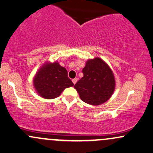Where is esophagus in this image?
<instances>
[{
  "label": "esophagus",
  "instance_id": "esophagus-1",
  "mask_svg": "<svg viewBox=\"0 0 153 153\" xmlns=\"http://www.w3.org/2000/svg\"><path fill=\"white\" fill-rule=\"evenodd\" d=\"M76 82H77V78H74V79H72V82L74 84L76 83Z\"/></svg>",
  "mask_w": 153,
  "mask_h": 153
}]
</instances>
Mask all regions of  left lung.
<instances>
[{
	"label": "left lung",
	"mask_w": 153,
	"mask_h": 153,
	"mask_svg": "<svg viewBox=\"0 0 153 153\" xmlns=\"http://www.w3.org/2000/svg\"><path fill=\"white\" fill-rule=\"evenodd\" d=\"M84 76L74 88L81 100L91 105H100L111 97L114 90V77L112 70L100 58L88 60L82 70Z\"/></svg>",
	"instance_id": "8db88e82"
}]
</instances>
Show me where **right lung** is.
I'll use <instances>...</instances> for the list:
<instances>
[{
	"mask_svg": "<svg viewBox=\"0 0 153 153\" xmlns=\"http://www.w3.org/2000/svg\"><path fill=\"white\" fill-rule=\"evenodd\" d=\"M33 84L39 94L45 99L58 97L64 89L74 85L66 69L56 62L41 67L34 78Z\"/></svg>",
	"mask_w": 153,
	"mask_h": 153,
	"instance_id": "right-lung-1",
	"label": "right lung"
}]
</instances>
